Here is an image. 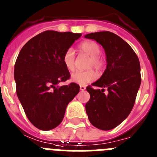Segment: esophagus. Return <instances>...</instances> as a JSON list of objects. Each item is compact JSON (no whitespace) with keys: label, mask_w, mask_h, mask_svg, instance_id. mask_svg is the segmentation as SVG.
Listing matches in <instances>:
<instances>
[{"label":"esophagus","mask_w":157,"mask_h":157,"mask_svg":"<svg viewBox=\"0 0 157 157\" xmlns=\"http://www.w3.org/2000/svg\"><path fill=\"white\" fill-rule=\"evenodd\" d=\"M85 89H86L85 86H83V85H80V90H82V91H83V90H85Z\"/></svg>","instance_id":"obj_1"}]
</instances>
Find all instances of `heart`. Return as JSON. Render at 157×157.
Wrapping results in <instances>:
<instances>
[{
  "label": "heart",
  "instance_id": "heart-1",
  "mask_svg": "<svg viewBox=\"0 0 157 157\" xmlns=\"http://www.w3.org/2000/svg\"><path fill=\"white\" fill-rule=\"evenodd\" d=\"M78 49L80 52L90 57L89 67H94L96 70H101L105 67V61L100 55L101 49L99 45L94 41L87 40L79 45ZM64 66L69 71H73L75 67V54L72 49H68L63 56ZM98 78V74L94 70L86 71H77L71 75V80L80 85H85Z\"/></svg>",
  "mask_w": 157,
  "mask_h": 157
}]
</instances>
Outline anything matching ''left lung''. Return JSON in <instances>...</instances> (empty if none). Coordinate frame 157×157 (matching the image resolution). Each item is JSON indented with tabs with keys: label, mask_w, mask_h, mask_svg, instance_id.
I'll list each match as a JSON object with an SVG mask.
<instances>
[{
	"label": "left lung",
	"mask_w": 157,
	"mask_h": 157,
	"mask_svg": "<svg viewBox=\"0 0 157 157\" xmlns=\"http://www.w3.org/2000/svg\"><path fill=\"white\" fill-rule=\"evenodd\" d=\"M103 46L107 67L92 86L87 87L90 100L85 105L89 121L96 128L111 130L120 125L131 112L141 84L140 63L132 47L111 32H98L84 36ZM108 89L107 94L104 88Z\"/></svg>",
	"instance_id": "obj_1"
}]
</instances>
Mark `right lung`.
Masks as SVG:
<instances>
[{
	"label": "right lung",
	"instance_id": "right-lung-1",
	"mask_svg": "<svg viewBox=\"0 0 157 157\" xmlns=\"http://www.w3.org/2000/svg\"><path fill=\"white\" fill-rule=\"evenodd\" d=\"M80 33L45 31L31 39L14 64L16 93L32 125L48 131L63 119L69 102L80 91L75 83L59 86L70 79L63 56Z\"/></svg>",
	"mask_w": 157,
	"mask_h": 157
}]
</instances>
